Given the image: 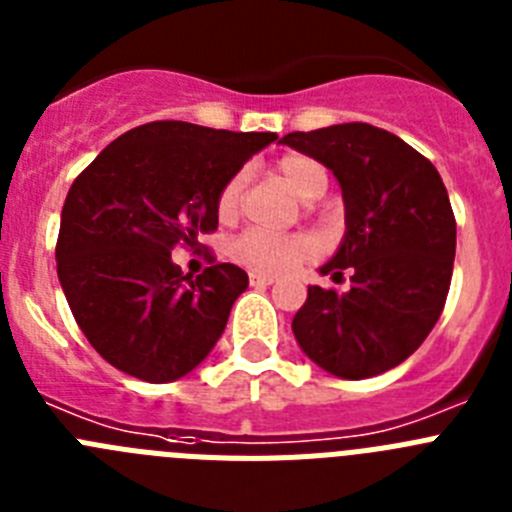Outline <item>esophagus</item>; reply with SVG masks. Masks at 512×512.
Segmentation results:
<instances>
[{"instance_id": "esophagus-1", "label": "esophagus", "mask_w": 512, "mask_h": 512, "mask_svg": "<svg viewBox=\"0 0 512 512\" xmlns=\"http://www.w3.org/2000/svg\"><path fill=\"white\" fill-rule=\"evenodd\" d=\"M248 282H251V287H269V284L277 282V277H271V274H256V271H253L251 277H248Z\"/></svg>"}]
</instances>
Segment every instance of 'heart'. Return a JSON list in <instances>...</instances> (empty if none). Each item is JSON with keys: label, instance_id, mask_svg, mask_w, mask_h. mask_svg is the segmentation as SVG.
I'll list each match as a JSON object with an SVG mask.
<instances>
[{"label": "heart", "instance_id": "obj_1", "mask_svg": "<svg viewBox=\"0 0 512 512\" xmlns=\"http://www.w3.org/2000/svg\"><path fill=\"white\" fill-rule=\"evenodd\" d=\"M279 171L287 184L302 200H318L328 187V171L310 156H284ZM243 174H233L217 192V215L220 220H233L241 207ZM318 253V246L305 233H271V230L248 228L230 243V256L241 266L259 274H284L307 264Z\"/></svg>", "mask_w": 512, "mask_h": 512}]
</instances>
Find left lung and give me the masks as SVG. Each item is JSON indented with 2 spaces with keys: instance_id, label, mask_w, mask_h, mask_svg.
Here are the masks:
<instances>
[{
  "instance_id": "1",
  "label": "left lung",
  "mask_w": 512,
  "mask_h": 512,
  "mask_svg": "<svg viewBox=\"0 0 512 512\" xmlns=\"http://www.w3.org/2000/svg\"><path fill=\"white\" fill-rule=\"evenodd\" d=\"M282 143L333 171L346 235L323 274L351 289L310 287L292 330L320 369L369 379L418 351L441 318L456 253V220L436 166L397 135L343 122Z\"/></svg>"
}]
</instances>
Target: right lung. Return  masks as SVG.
Wrapping results in <instances>:
<instances>
[{
  "label": "right lung",
  "mask_w": 512,
  "mask_h": 512,
  "mask_svg": "<svg viewBox=\"0 0 512 512\" xmlns=\"http://www.w3.org/2000/svg\"><path fill=\"white\" fill-rule=\"evenodd\" d=\"M277 133H233L182 120L128 130L71 184L56 266L94 351L120 372L164 384L200 364L248 287L235 264L184 277L176 246L217 230V192Z\"/></svg>",
  "instance_id": "1"
}]
</instances>
